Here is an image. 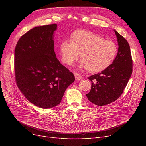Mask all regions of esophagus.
Masks as SVG:
<instances>
[{
	"mask_svg": "<svg viewBox=\"0 0 146 146\" xmlns=\"http://www.w3.org/2000/svg\"><path fill=\"white\" fill-rule=\"evenodd\" d=\"M74 76H75V78H76L77 80H80L82 79V76L78 73L75 72L74 73Z\"/></svg>",
	"mask_w": 146,
	"mask_h": 146,
	"instance_id": "esophagus-1",
	"label": "esophagus"
}]
</instances>
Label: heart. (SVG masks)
Instances as JSON below:
<instances>
[{"mask_svg": "<svg viewBox=\"0 0 146 146\" xmlns=\"http://www.w3.org/2000/svg\"><path fill=\"white\" fill-rule=\"evenodd\" d=\"M71 41L64 40L60 45L63 62L72 65L80 57L79 67L90 73H98L108 68L115 59L117 47L113 41L94 33L77 30L71 35Z\"/></svg>", "mask_w": 146, "mask_h": 146, "instance_id": "obj_1", "label": "heart"}]
</instances>
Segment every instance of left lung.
<instances>
[{"instance_id":"left-lung-1","label":"left lung","mask_w":146,"mask_h":146,"mask_svg":"<svg viewBox=\"0 0 146 146\" xmlns=\"http://www.w3.org/2000/svg\"><path fill=\"white\" fill-rule=\"evenodd\" d=\"M115 32L118 51L113 63L98 74L88 77L91 82L90 92L86 94L91 102L99 106L109 104L117 100L123 92L132 74L130 48L126 39Z\"/></svg>"}]
</instances>
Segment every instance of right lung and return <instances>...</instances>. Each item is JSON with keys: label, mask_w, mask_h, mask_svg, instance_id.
Segmentation results:
<instances>
[{"label": "right lung", "mask_w": 146, "mask_h": 146, "mask_svg": "<svg viewBox=\"0 0 146 146\" xmlns=\"http://www.w3.org/2000/svg\"><path fill=\"white\" fill-rule=\"evenodd\" d=\"M57 24L38 26L19 39L15 50L17 85L31 103L41 108L58 105L74 74L56 58L54 33Z\"/></svg>", "instance_id": "obj_1"}]
</instances>
